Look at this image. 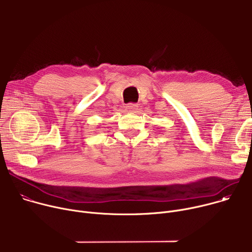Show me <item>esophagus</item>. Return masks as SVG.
<instances>
[{
    "label": "esophagus",
    "instance_id": "obj_1",
    "mask_svg": "<svg viewBox=\"0 0 252 252\" xmlns=\"http://www.w3.org/2000/svg\"><path fill=\"white\" fill-rule=\"evenodd\" d=\"M126 109L127 112H134L136 109H138V105H136L135 103H128L126 105Z\"/></svg>",
    "mask_w": 252,
    "mask_h": 252
}]
</instances>
